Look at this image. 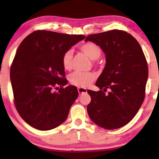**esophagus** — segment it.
I'll use <instances>...</instances> for the list:
<instances>
[{"instance_id": "esophagus-1", "label": "esophagus", "mask_w": 159, "mask_h": 159, "mask_svg": "<svg viewBox=\"0 0 159 159\" xmlns=\"http://www.w3.org/2000/svg\"><path fill=\"white\" fill-rule=\"evenodd\" d=\"M78 91L79 93H87V89L83 88V87H78Z\"/></svg>"}]
</instances>
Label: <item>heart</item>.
Masks as SVG:
<instances>
[{
    "label": "heart",
    "mask_w": 159,
    "mask_h": 159,
    "mask_svg": "<svg viewBox=\"0 0 159 159\" xmlns=\"http://www.w3.org/2000/svg\"><path fill=\"white\" fill-rule=\"evenodd\" d=\"M80 49L90 59L97 60L102 54V49L96 43L93 42H87L80 46ZM72 57L73 54L71 50L64 52L62 57V65L66 70H69L72 66ZM96 76L91 72H72L69 75V80L72 85L78 87H86L94 81Z\"/></svg>",
    "instance_id": "obj_1"
}]
</instances>
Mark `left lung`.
Returning a JSON list of instances; mask_svg holds the SVG:
<instances>
[{"label": "left lung", "instance_id": "8db88e82", "mask_svg": "<svg viewBox=\"0 0 159 159\" xmlns=\"http://www.w3.org/2000/svg\"><path fill=\"white\" fill-rule=\"evenodd\" d=\"M85 41L100 46L106 57L105 69L96 83L100 90H87L91 97L87 113L98 126L119 129L134 118L145 98L148 78L145 55L135 38L123 30L91 34ZM108 88L111 91L105 95L103 92Z\"/></svg>", "mask_w": 159, "mask_h": 159}]
</instances>
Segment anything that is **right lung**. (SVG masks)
Masks as SVG:
<instances>
[{
    "instance_id": "obj_1",
    "label": "right lung",
    "mask_w": 159,
    "mask_h": 159,
    "mask_svg": "<svg viewBox=\"0 0 159 159\" xmlns=\"http://www.w3.org/2000/svg\"><path fill=\"white\" fill-rule=\"evenodd\" d=\"M84 35L38 30L21 42L10 68L14 104L21 117L33 128L47 131L66 120L78 96L68 83L62 57Z\"/></svg>"
}]
</instances>
